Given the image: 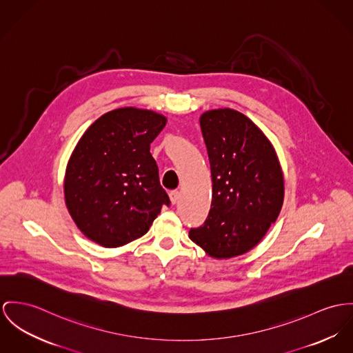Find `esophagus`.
Wrapping results in <instances>:
<instances>
[{"label":"esophagus","mask_w":353,"mask_h":353,"mask_svg":"<svg viewBox=\"0 0 353 353\" xmlns=\"http://www.w3.org/2000/svg\"><path fill=\"white\" fill-rule=\"evenodd\" d=\"M169 197H170L172 204H177V201L180 200V192H179V190H172V192L169 193Z\"/></svg>","instance_id":"34e87169"}]
</instances>
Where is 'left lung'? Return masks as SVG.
I'll use <instances>...</instances> for the list:
<instances>
[{
  "label": "left lung",
  "mask_w": 353,
  "mask_h": 353,
  "mask_svg": "<svg viewBox=\"0 0 353 353\" xmlns=\"http://www.w3.org/2000/svg\"><path fill=\"white\" fill-rule=\"evenodd\" d=\"M200 128L212 176V203L190 238L208 255H242L262 241L283 203V174L268 137L242 112L205 111Z\"/></svg>",
  "instance_id": "left-lung-1"
}]
</instances>
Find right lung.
I'll list each match as a JSON object with an SVG mask.
<instances>
[{
    "label": "right lung",
    "instance_id": "1",
    "mask_svg": "<svg viewBox=\"0 0 353 353\" xmlns=\"http://www.w3.org/2000/svg\"><path fill=\"white\" fill-rule=\"evenodd\" d=\"M166 125L152 110L123 108L98 118L81 136L67 165L64 196L81 232L103 247L145 235L170 204L150 154Z\"/></svg>",
    "mask_w": 353,
    "mask_h": 353
}]
</instances>
